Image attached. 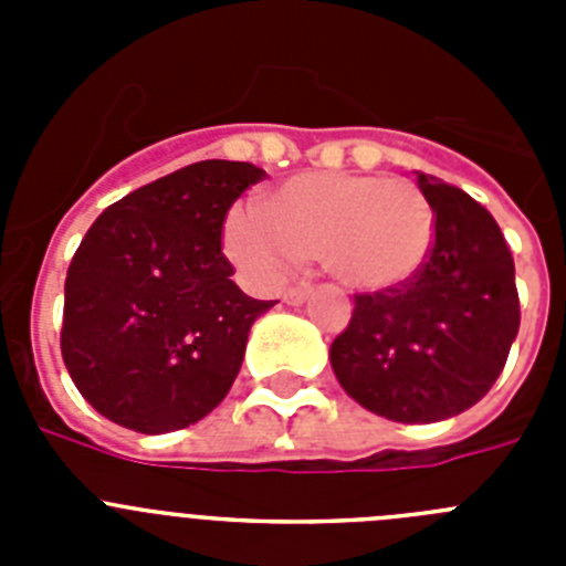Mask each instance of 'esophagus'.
<instances>
[{"mask_svg": "<svg viewBox=\"0 0 566 566\" xmlns=\"http://www.w3.org/2000/svg\"><path fill=\"white\" fill-rule=\"evenodd\" d=\"M312 292H314L312 286L286 289V292H283V303H289V306H300V303H306V300L312 297Z\"/></svg>", "mask_w": 566, "mask_h": 566, "instance_id": "34e87169", "label": "esophagus"}]
</instances>
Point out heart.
Returning a JSON list of instances; mask_svg holds the SVG:
<instances>
[{"label":"heart","instance_id":"b5f03b06","mask_svg":"<svg viewBox=\"0 0 566 566\" xmlns=\"http://www.w3.org/2000/svg\"><path fill=\"white\" fill-rule=\"evenodd\" d=\"M263 209H234L223 234L229 258L254 280H277L297 258H319L348 292H394L422 272L437 234L422 189L377 175H294Z\"/></svg>","mask_w":566,"mask_h":566}]
</instances>
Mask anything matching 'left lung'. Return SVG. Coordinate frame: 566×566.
Instances as JSON below:
<instances>
[{
  "label": "left lung",
  "mask_w": 566,
  "mask_h": 566,
  "mask_svg": "<svg viewBox=\"0 0 566 566\" xmlns=\"http://www.w3.org/2000/svg\"><path fill=\"white\" fill-rule=\"evenodd\" d=\"M437 218L422 272L357 294L332 343V368L365 411L428 424L468 411L502 374L518 334L516 266L493 214L442 178L417 172Z\"/></svg>",
  "instance_id": "1"
}]
</instances>
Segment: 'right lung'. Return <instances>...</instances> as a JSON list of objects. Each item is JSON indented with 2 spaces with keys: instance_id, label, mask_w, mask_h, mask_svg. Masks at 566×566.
<instances>
[{
  "instance_id": "right-lung-1",
  "label": "right lung",
  "mask_w": 566,
  "mask_h": 566,
  "mask_svg": "<svg viewBox=\"0 0 566 566\" xmlns=\"http://www.w3.org/2000/svg\"><path fill=\"white\" fill-rule=\"evenodd\" d=\"M263 178L247 161L189 164L87 229L64 280L62 357L109 422L155 437L223 402L254 319L277 303L240 292L221 252L229 207Z\"/></svg>"
}]
</instances>
